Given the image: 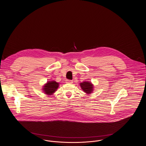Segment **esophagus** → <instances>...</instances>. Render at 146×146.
<instances>
[{"mask_svg":"<svg viewBox=\"0 0 146 146\" xmlns=\"http://www.w3.org/2000/svg\"><path fill=\"white\" fill-rule=\"evenodd\" d=\"M73 82L72 80H66V83L67 84H72Z\"/></svg>","mask_w":146,"mask_h":146,"instance_id":"obj_1","label":"esophagus"}]
</instances>
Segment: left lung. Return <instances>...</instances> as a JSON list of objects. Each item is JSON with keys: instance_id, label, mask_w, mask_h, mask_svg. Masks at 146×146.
<instances>
[{"instance_id": "obj_1", "label": "left lung", "mask_w": 146, "mask_h": 146, "mask_svg": "<svg viewBox=\"0 0 146 146\" xmlns=\"http://www.w3.org/2000/svg\"><path fill=\"white\" fill-rule=\"evenodd\" d=\"M80 84V86L82 88V89L84 90L85 93L87 94H90L91 93L92 91H93V86L91 84V82H88V81L87 82H82Z\"/></svg>"}]
</instances>
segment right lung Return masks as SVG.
Masks as SVG:
<instances>
[{
    "label": "right lung",
    "mask_w": 146,
    "mask_h": 146,
    "mask_svg": "<svg viewBox=\"0 0 146 146\" xmlns=\"http://www.w3.org/2000/svg\"><path fill=\"white\" fill-rule=\"evenodd\" d=\"M59 86V84L55 81H49L47 82L43 88L44 93L48 95H51L57 90Z\"/></svg>",
    "instance_id": "obj_1"
}]
</instances>
